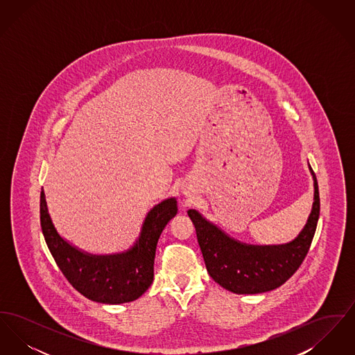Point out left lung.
<instances>
[{
    "instance_id": "obj_1",
    "label": "left lung",
    "mask_w": 355,
    "mask_h": 355,
    "mask_svg": "<svg viewBox=\"0 0 355 355\" xmlns=\"http://www.w3.org/2000/svg\"><path fill=\"white\" fill-rule=\"evenodd\" d=\"M314 203L304 230L294 241L278 246H253L226 236L196 210L193 220L197 239L210 277L220 286L236 294H258L284 285L300 269L310 249L320 218V190L315 173Z\"/></svg>"
}]
</instances>
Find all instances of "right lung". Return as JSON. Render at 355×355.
<instances>
[{
  "mask_svg": "<svg viewBox=\"0 0 355 355\" xmlns=\"http://www.w3.org/2000/svg\"><path fill=\"white\" fill-rule=\"evenodd\" d=\"M177 210L174 198L158 203L145 218L132 249L114 255H92L60 236L51 223L44 191L40 198L42 234L57 266L78 293L100 304L132 302L150 287L158 238Z\"/></svg>",
  "mask_w": 355,
  "mask_h": 355,
  "instance_id": "right-lung-1",
  "label": "right lung"
}]
</instances>
